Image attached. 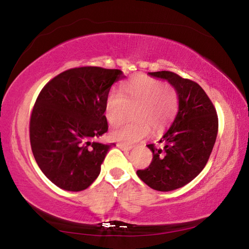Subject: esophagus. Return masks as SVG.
Returning <instances> with one entry per match:
<instances>
[{
    "instance_id": "obj_1",
    "label": "esophagus",
    "mask_w": 249,
    "mask_h": 249,
    "mask_svg": "<svg viewBox=\"0 0 249 249\" xmlns=\"http://www.w3.org/2000/svg\"><path fill=\"white\" fill-rule=\"evenodd\" d=\"M117 146L120 147L121 150H123V151H129V150H132V146L125 145V144H123V143H118Z\"/></svg>"
}]
</instances>
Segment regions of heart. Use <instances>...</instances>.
I'll return each mask as SVG.
<instances>
[{
    "mask_svg": "<svg viewBox=\"0 0 249 249\" xmlns=\"http://www.w3.org/2000/svg\"><path fill=\"white\" fill-rule=\"evenodd\" d=\"M134 109V120L118 126L110 137L125 144L142 140L152 129L159 132L172 120L177 109V94L162 81L145 75H137L123 87V94L112 89L105 102V116L115 126L128 118Z\"/></svg>",
    "mask_w": 249,
    "mask_h": 249,
    "instance_id": "obj_1",
    "label": "heart"
}]
</instances>
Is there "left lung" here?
<instances>
[{
  "label": "left lung",
  "mask_w": 249,
  "mask_h": 249,
  "mask_svg": "<svg viewBox=\"0 0 249 249\" xmlns=\"http://www.w3.org/2000/svg\"><path fill=\"white\" fill-rule=\"evenodd\" d=\"M148 75L172 85L179 108L157 145H147L153 153L151 164L136 173L154 190L171 191L194 180L206 166L217 139L218 116L210 98L195 81L172 71Z\"/></svg>",
  "instance_id": "1"
}]
</instances>
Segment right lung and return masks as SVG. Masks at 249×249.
<instances>
[{"label":"right lung","instance_id":"obj_1","mask_svg":"<svg viewBox=\"0 0 249 249\" xmlns=\"http://www.w3.org/2000/svg\"><path fill=\"white\" fill-rule=\"evenodd\" d=\"M122 70L78 67L42 88L30 117L33 157L44 176L67 191L87 189L114 143L96 139L108 131L105 102Z\"/></svg>","mask_w":249,"mask_h":249}]
</instances>
